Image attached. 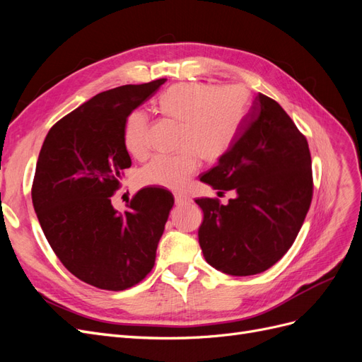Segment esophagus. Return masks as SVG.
<instances>
[{"instance_id": "34e87169", "label": "esophagus", "mask_w": 362, "mask_h": 362, "mask_svg": "<svg viewBox=\"0 0 362 362\" xmlns=\"http://www.w3.org/2000/svg\"><path fill=\"white\" fill-rule=\"evenodd\" d=\"M192 199L189 198L187 194H181V193H177L175 194V204L177 205H185V204H189Z\"/></svg>"}]
</instances>
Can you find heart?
Wrapping results in <instances>:
<instances>
[{
  "label": "heart",
  "mask_w": 362,
  "mask_h": 362,
  "mask_svg": "<svg viewBox=\"0 0 362 362\" xmlns=\"http://www.w3.org/2000/svg\"><path fill=\"white\" fill-rule=\"evenodd\" d=\"M157 112L181 125L175 157L157 156L140 170L144 185L178 190L199 169V157L216 163L233 148L247 113V96L235 86L216 87L180 83L163 92L156 101ZM148 116L131 112L124 125V146L129 156L144 158L148 152Z\"/></svg>",
  "instance_id": "1"
}]
</instances>
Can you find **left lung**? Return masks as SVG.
Segmentation results:
<instances>
[{
    "label": "left lung",
    "mask_w": 362,
    "mask_h": 362,
    "mask_svg": "<svg viewBox=\"0 0 362 362\" xmlns=\"http://www.w3.org/2000/svg\"><path fill=\"white\" fill-rule=\"evenodd\" d=\"M201 181L235 193L226 205L196 199L206 262L233 276L257 275L287 254L310 210L308 141L275 100L258 93L233 148Z\"/></svg>",
    "instance_id": "obj_1"
}]
</instances>
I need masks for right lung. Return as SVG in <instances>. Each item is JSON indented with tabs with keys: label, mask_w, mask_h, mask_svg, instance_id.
Instances as JSON below:
<instances>
[{
	"label": "right lung",
	"mask_w": 362,
	"mask_h": 362,
	"mask_svg": "<svg viewBox=\"0 0 362 362\" xmlns=\"http://www.w3.org/2000/svg\"><path fill=\"white\" fill-rule=\"evenodd\" d=\"M164 81L95 95L54 124L40 149L31 199L42 231L62 264L96 288L127 290L156 264L172 194L141 189L125 213L115 210L112 198L131 166L125 120Z\"/></svg>",
	"instance_id": "1"
}]
</instances>
